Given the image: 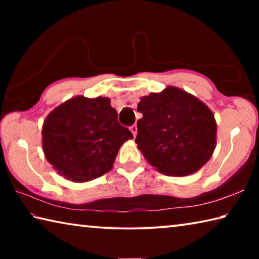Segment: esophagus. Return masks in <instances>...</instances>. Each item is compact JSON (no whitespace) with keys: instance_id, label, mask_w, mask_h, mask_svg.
I'll return each mask as SVG.
<instances>
[{"instance_id":"obj_1","label":"esophagus","mask_w":259,"mask_h":259,"mask_svg":"<svg viewBox=\"0 0 259 259\" xmlns=\"http://www.w3.org/2000/svg\"><path fill=\"white\" fill-rule=\"evenodd\" d=\"M130 130H131V133H133V135H134V137H136V136H137V124H133L130 126Z\"/></svg>"}]
</instances>
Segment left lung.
Segmentation results:
<instances>
[{
    "label": "left lung",
    "instance_id": "1",
    "mask_svg": "<svg viewBox=\"0 0 259 259\" xmlns=\"http://www.w3.org/2000/svg\"><path fill=\"white\" fill-rule=\"evenodd\" d=\"M136 144L151 165L165 176H187L207 163L216 146L212 112L175 87L140 99Z\"/></svg>",
    "mask_w": 259,
    "mask_h": 259
}]
</instances>
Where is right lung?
Listing matches in <instances>:
<instances>
[{
    "label": "right lung",
    "mask_w": 259,
    "mask_h": 259,
    "mask_svg": "<svg viewBox=\"0 0 259 259\" xmlns=\"http://www.w3.org/2000/svg\"><path fill=\"white\" fill-rule=\"evenodd\" d=\"M131 138V131L119 123L111 100L105 97L67 100L47 116L42 129L47 160L77 183L108 172L122 144Z\"/></svg>",
    "instance_id": "1"
}]
</instances>
